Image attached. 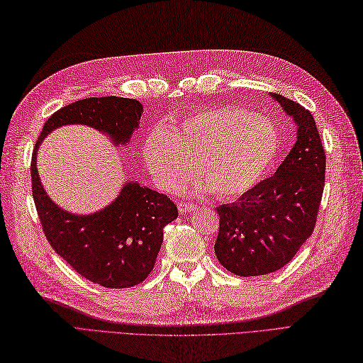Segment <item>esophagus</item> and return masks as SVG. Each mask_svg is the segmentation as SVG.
<instances>
[{
  "instance_id": "esophagus-1",
  "label": "esophagus",
  "mask_w": 363,
  "mask_h": 363,
  "mask_svg": "<svg viewBox=\"0 0 363 363\" xmlns=\"http://www.w3.org/2000/svg\"><path fill=\"white\" fill-rule=\"evenodd\" d=\"M177 206H179L180 214H188V212H191L194 208H196V205H192V203H184V201H180Z\"/></svg>"
}]
</instances>
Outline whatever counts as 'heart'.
Wrapping results in <instances>:
<instances>
[{
	"instance_id": "obj_1",
	"label": "heart",
	"mask_w": 363,
	"mask_h": 363,
	"mask_svg": "<svg viewBox=\"0 0 363 363\" xmlns=\"http://www.w3.org/2000/svg\"><path fill=\"white\" fill-rule=\"evenodd\" d=\"M280 137L264 115L237 106H218L183 117L169 129H155L143 146V160L160 189L171 192L196 172L205 177L194 191L212 188L235 199L263 180L276 160Z\"/></svg>"
}]
</instances>
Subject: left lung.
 I'll use <instances>...</instances> for the list:
<instances>
[{"label": "left lung", "instance_id": "left-lung-1", "mask_svg": "<svg viewBox=\"0 0 363 363\" xmlns=\"http://www.w3.org/2000/svg\"><path fill=\"white\" fill-rule=\"evenodd\" d=\"M271 96L296 121V143L276 174L217 208L216 255L243 277L263 276L291 262L313 234L325 186L326 157L311 112L284 95Z\"/></svg>", "mask_w": 363, "mask_h": 363}]
</instances>
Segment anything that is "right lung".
<instances>
[{
  "label": "right lung",
  "instance_id": "1",
  "mask_svg": "<svg viewBox=\"0 0 363 363\" xmlns=\"http://www.w3.org/2000/svg\"><path fill=\"white\" fill-rule=\"evenodd\" d=\"M141 112L140 101L121 96L78 100L50 115L32 154V197L44 235L79 276L106 288L135 286L149 276L164 226L179 217L177 206L164 194L129 182L104 209L87 216L70 214L44 191L37 152L46 135L65 125L91 126L109 135L115 146H123L138 128Z\"/></svg>",
  "mask_w": 363,
  "mask_h": 363
}]
</instances>
